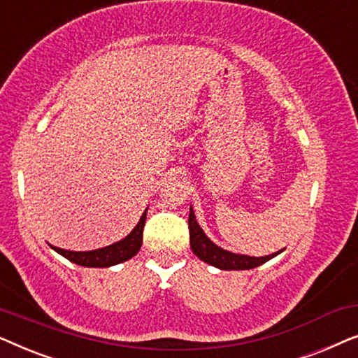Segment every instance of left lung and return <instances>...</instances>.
I'll list each match as a JSON object with an SVG mask.
<instances>
[{"mask_svg": "<svg viewBox=\"0 0 358 358\" xmlns=\"http://www.w3.org/2000/svg\"><path fill=\"white\" fill-rule=\"evenodd\" d=\"M189 234H190V248L192 252L197 256L200 261L210 264V266L222 268V271H249V268L262 266L264 262L271 261L272 257H275L282 251H277L273 254L264 257H251L244 256V254H234L229 251H224L223 248H220L213 241H210L207 234L203 233V229L200 228V224L195 220L194 208L190 207L189 213Z\"/></svg>", "mask_w": 358, "mask_h": 358, "instance_id": "obj_1", "label": "left lung"}]
</instances>
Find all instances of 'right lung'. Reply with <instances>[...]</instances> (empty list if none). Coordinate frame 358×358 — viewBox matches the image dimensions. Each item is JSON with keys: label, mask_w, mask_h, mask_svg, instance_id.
<instances>
[{"label": "right lung", "mask_w": 358, "mask_h": 358, "mask_svg": "<svg viewBox=\"0 0 358 358\" xmlns=\"http://www.w3.org/2000/svg\"><path fill=\"white\" fill-rule=\"evenodd\" d=\"M146 212L141 215L140 222L136 223V227L131 229L130 234H127L124 239L117 241L110 246L94 249V251H85V252H76V251H66V249H60L52 246L53 251L62 254L63 257H66L68 261L73 264H78V266L83 267H110L115 266V264L125 262L135 256L136 252L140 251L141 243H143V228L146 222Z\"/></svg>", "instance_id": "add662e5"}]
</instances>
